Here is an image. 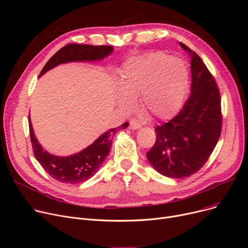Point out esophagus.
<instances>
[{
    "label": "esophagus",
    "instance_id": "34e87169",
    "mask_svg": "<svg viewBox=\"0 0 248 248\" xmlns=\"http://www.w3.org/2000/svg\"><path fill=\"white\" fill-rule=\"evenodd\" d=\"M140 126H141V124L137 120H131V122H129V127H131L132 129H138Z\"/></svg>",
    "mask_w": 248,
    "mask_h": 248
}]
</instances>
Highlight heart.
<instances>
[{"label":"heart","mask_w":248,"mask_h":248,"mask_svg":"<svg viewBox=\"0 0 248 248\" xmlns=\"http://www.w3.org/2000/svg\"><path fill=\"white\" fill-rule=\"evenodd\" d=\"M188 84V70L183 61L155 52L136 57L126 64L119 102L123 109L131 110L134 98L140 94L142 110L155 119H169L181 108Z\"/></svg>","instance_id":"b5f03b06"}]
</instances>
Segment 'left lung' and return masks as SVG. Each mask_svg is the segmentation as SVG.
<instances>
[{"instance_id": "8db88e82", "label": "left lung", "mask_w": 248, "mask_h": 248, "mask_svg": "<svg viewBox=\"0 0 248 248\" xmlns=\"http://www.w3.org/2000/svg\"><path fill=\"white\" fill-rule=\"evenodd\" d=\"M191 59V94L171 121L155 126V142L147 153L160 174L189 177L204 166L221 135L222 113L219 88L199 55L180 43Z\"/></svg>"}]
</instances>
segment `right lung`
<instances>
[{"label":"right lung","instance_id":"obj_1","mask_svg":"<svg viewBox=\"0 0 248 248\" xmlns=\"http://www.w3.org/2000/svg\"><path fill=\"white\" fill-rule=\"evenodd\" d=\"M113 51L112 46L101 45H80L68 44L58 50L52 56L41 70L39 76L43 75L49 69L53 68L61 63L71 61H96L108 56ZM29 121L30 139L32 142L33 153L36 160L42 166L44 170L52 178L66 184H78L85 182L93 177L97 171L104 159L108 157L110 151L112 138L119 131L117 128H126L128 123L123 124L119 127H114L101 135L93 145L83 151L68 157H57L44 151L35 138L32 124Z\"/></svg>","mask_w":248,"mask_h":248}]
</instances>
